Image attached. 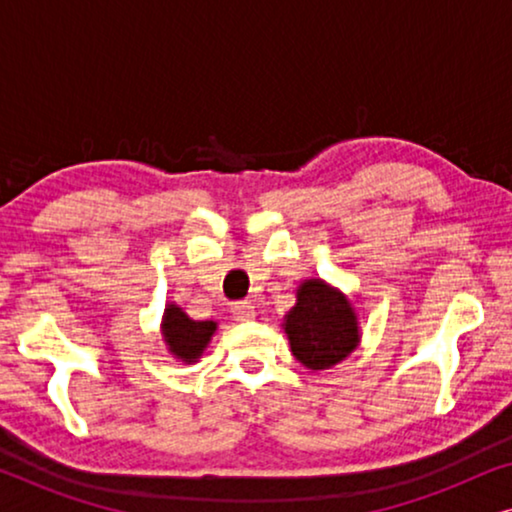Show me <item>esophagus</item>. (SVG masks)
<instances>
[{
  "mask_svg": "<svg viewBox=\"0 0 512 512\" xmlns=\"http://www.w3.org/2000/svg\"><path fill=\"white\" fill-rule=\"evenodd\" d=\"M230 312H233V317L237 321H251L256 317V310L254 305L249 303V300H242V303H235L233 307H230Z\"/></svg>",
  "mask_w": 512,
  "mask_h": 512,
  "instance_id": "34e87169",
  "label": "esophagus"
}]
</instances>
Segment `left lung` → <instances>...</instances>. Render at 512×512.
<instances>
[{"label":"left lung","mask_w":512,"mask_h":512,"mask_svg":"<svg viewBox=\"0 0 512 512\" xmlns=\"http://www.w3.org/2000/svg\"><path fill=\"white\" fill-rule=\"evenodd\" d=\"M291 352L310 370H328L359 345V319L347 296L324 279H305L284 317Z\"/></svg>","instance_id":"1"}]
</instances>
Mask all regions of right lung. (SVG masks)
Listing matches in <instances>:
<instances>
[{
    "label": "right lung",
    "instance_id": "obj_1",
    "mask_svg": "<svg viewBox=\"0 0 512 512\" xmlns=\"http://www.w3.org/2000/svg\"><path fill=\"white\" fill-rule=\"evenodd\" d=\"M160 328H163V340L174 359L195 363L216 333V321H195L179 305L170 303L165 307Z\"/></svg>",
    "mask_w": 512,
    "mask_h": 512
}]
</instances>
